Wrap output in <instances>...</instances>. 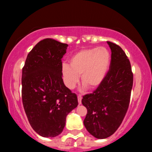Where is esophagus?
I'll return each mask as SVG.
<instances>
[{
  "label": "esophagus",
  "instance_id": "34e87169",
  "mask_svg": "<svg viewBox=\"0 0 152 152\" xmlns=\"http://www.w3.org/2000/svg\"><path fill=\"white\" fill-rule=\"evenodd\" d=\"M81 99H82L81 96L80 95V94H78V104H81Z\"/></svg>",
  "mask_w": 152,
  "mask_h": 152
}]
</instances>
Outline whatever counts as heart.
I'll return each mask as SVG.
<instances>
[{
	"label": "heart",
	"mask_w": 152,
	"mask_h": 152,
	"mask_svg": "<svg viewBox=\"0 0 152 152\" xmlns=\"http://www.w3.org/2000/svg\"><path fill=\"white\" fill-rule=\"evenodd\" d=\"M111 54L105 47L84 48L75 53L69 59V66L64 64L61 74L64 84L73 89L79 81L91 90L97 88L107 74Z\"/></svg>",
	"instance_id": "obj_1"
}]
</instances>
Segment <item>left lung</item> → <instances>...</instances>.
Masks as SVG:
<instances>
[{
  "label": "left lung",
  "instance_id": "8db88e82",
  "mask_svg": "<svg viewBox=\"0 0 152 152\" xmlns=\"http://www.w3.org/2000/svg\"><path fill=\"white\" fill-rule=\"evenodd\" d=\"M107 43L111 50L109 70L102 84L81 101L87 109L84 126L97 139L110 137L120 126L129 106L133 86V73L126 53L116 43Z\"/></svg>",
  "mask_w": 152,
  "mask_h": 152
}]
</instances>
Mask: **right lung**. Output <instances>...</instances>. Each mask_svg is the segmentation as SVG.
I'll return each instance as SVG.
<instances>
[{"instance_id":"obj_1","label":"right lung","mask_w":152,"mask_h":152,"mask_svg":"<svg viewBox=\"0 0 152 152\" xmlns=\"http://www.w3.org/2000/svg\"><path fill=\"white\" fill-rule=\"evenodd\" d=\"M68 45L45 38L28 54L22 69V102L28 120L36 133L55 137L64 130L67 115L78 99L64 83L61 58Z\"/></svg>"}]
</instances>
